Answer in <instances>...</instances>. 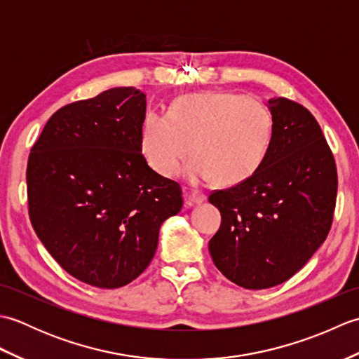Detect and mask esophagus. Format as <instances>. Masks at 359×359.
<instances>
[{
	"mask_svg": "<svg viewBox=\"0 0 359 359\" xmlns=\"http://www.w3.org/2000/svg\"><path fill=\"white\" fill-rule=\"evenodd\" d=\"M187 199L193 203H202L203 201H207V196H205L203 193H199V191H193V193L187 194Z\"/></svg>",
	"mask_w": 359,
	"mask_h": 359,
	"instance_id": "34e87169",
	"label": "esophagus"
}]
</instances>
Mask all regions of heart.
Returning a JSON list of instances; mask_svg holds the SVG:
<instances>
[{"instance_id": "b5f03b06", "label": "heart", "mask_w": 359, "mask_h": 359, "mask_svg": "<svg viewBox=\"0 0 359 359\" xmlns=\"http://www.w3.org/2000/svg\"><path fill=\"white\" fill-rule=\"evenodd\" d=\"M271 137L273 116L261 100L217 90L182 97L171 112L149 111L140 147L148 165L163 177L182 171L193 147L189 180L238 185L262 165Z\"/></svg>"}]
</instances>
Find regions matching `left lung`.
Wrapping results in <instances>:
<instances>
[{
  "mask_svg": "<svg viewBox=\"0 0 359 359\" xmlns=\"http://www.w3.org/2000/svg\"><path fill=\"white\" fill-rule=\"evenodd\" d=\"M273 137L259 170L208 197L222 224L208 248L239 287L279 285L321 247L333 222L338 174L316 118L285 97L270 98Z\"/></svg>",
  "mask_w": 359,
  "mask_h": 359,
  "instance_id": "1",
  "label": "left lung"
}]
</instances>
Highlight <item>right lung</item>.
Returning a JSON list of instances; mask_svg holds the SVG:
<instances>
[{"mask_svg": "<svg viewBox=\"0 0 359 359\" xmlns=\"http://www.w3.org/2000/svg\"><path fill=\"white\" fill-rule=\"evenodd\" d=\"M147 95L112 88L60 108L30 149L29 217L38 239L85 284L118 288L144 271L158 231L182 210L177 182L151 170L140 133Z\"/></svg>", "mask_w": 359, "mask_h": 359, "instance_id": "right-lung-1", "label": "right lung"}]
</instances>
